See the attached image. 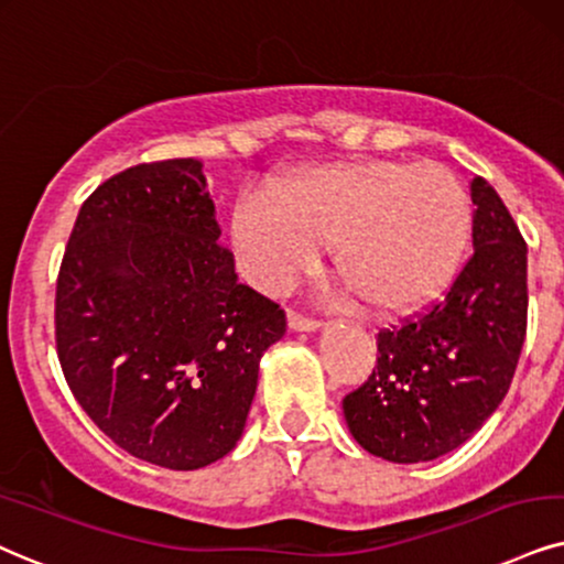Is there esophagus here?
Masks as SVG:
<instances>
[{"instance_id":"esophagus-1","label":"esophagus","mask_w":564,"mask_h":564,"mask_svg":"<svg viewBox=\"0 0 564 564\" xmlns=\"http://www.w3.org/2000/svg\"><path fill=\"white\" fill-rule=\"evenodd\" d=\"M319 319H315V317H304V315H299V312H289V327L291 330H299V333H315V330H319Z\"/></svg>"}]
</instances>
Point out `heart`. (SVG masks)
<instances>
[{
  "instance_id": "b5f03b06",
  "label": "heart",
  "mask_w": 564,
  "mask_h": 564,
  "mask_svg": "<svg viewBox=\"0 0 564 564\" xmlns=\"http://www.w3.org/2000/svg\"><path fill=\"white\" fill-rule=\"evenodd\" d=\"M471 237V199L440 163H325L273 189L249 184L231 210L239 270L283 294L323 260L377 312H411L451 286Z\"/></svg>"
}]
</instances>
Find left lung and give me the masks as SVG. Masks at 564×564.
I'll return each mask as SVG.
<instances>
[{"mask_svg":"<svg viewBox=\"0 0 564 564\" xmlns=\"http://www.w3.org/2000/svg\"><path fill=\"white\" fill-rule=\"evenodd\" d=\"M471 199V260L430 310L380 330L372 377L344 398L348 430L377 458L422 463L455 451L510 390L529 317V249L481 176Z\"/></svg>","mask_w":564,"mask_h":564,"instance_id":"8db88e82","label":"left lung"}]
</instances>
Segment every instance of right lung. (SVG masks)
<instances>
[{"mask_svg":"<svg viewBox=\"0 0 564 564\" xmlns=\"http://www.w3.org/2000/svg\"><path fill=\"white\" fill-rule=\"evenodd\" d=\"M218 237L203 163H140L85 199L56 278L75 401L122 451L171 471L234 451L262 354L286 333Z\"/></svg>","mask_w":564,"mask_h":564,"instance_id":"add662e5","label":"right lung"}]
</instances>
